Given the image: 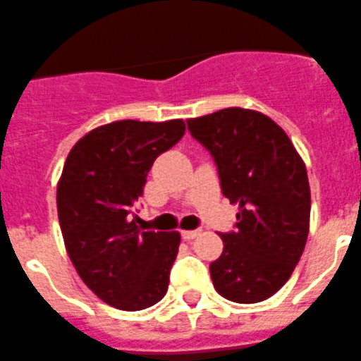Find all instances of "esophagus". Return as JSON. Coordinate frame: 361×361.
<instances>
[{
    "instance_id": "esophagus-1",
    "label": "esophagus",
    "mask_w": 361,
    "mask_h": 361,
    "mask_svg": "<svg viewBox=\"0 0 361 361\" xmlns=\"http://www.w3.org/2000/svg\"><path fill=\"white\" fill-rule=\"evenodd\" d=\"M201 235V230H183L181 231V237L185 238V240H192V238H196Z\"/></svg>"
}]
</instances>
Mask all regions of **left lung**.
<instances>
[{
    "instance_id": "obj_1",
    "label": "left lung",
    "mask_w": 361,
    "mask_h": 361,
    "mask_svg": "<svg viewBox=\"0 0 361 361\" xmlns=\"http://www.w3.org/2000/svg\"><path fill=\"white\" fill-rule=\"evenodd\" d=\"M188 131L214 157L222 194L238 204L235 231L221 233L210 264L228 301L251 305L274 295L294 272L310 230V185L288 135L264 114L224 109L188 119Z\"/></svg>"
}]
</instances>
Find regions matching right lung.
Returning <instances> with one entry per match:
<instances>
[{
	"mask_svg": "<svg viewBox=\"0 0 361 361\" xmlns=\"http://www.w3.org/2000/svg\"><path fill=\"white\" fill-rule=\"evenodd\" d=\"M183 133L181 119L116 121L89 131L67 154L56 187L67 255L87 287L114 308H149L169 287L180 233L140 231L131 210L153 161Z\"/></svg>",
	"mask_w": 361,
	"mask_h": 361,
	"instance_id": "add662e5",
	"label": "right lung"
}]
</instances>
